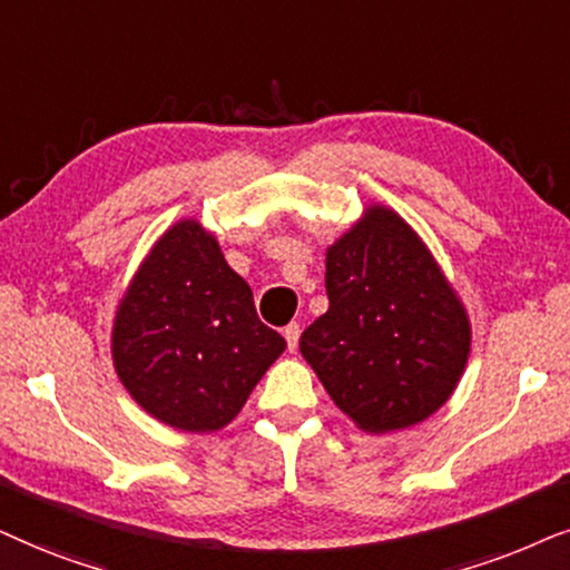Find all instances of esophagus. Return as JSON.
<instances>
[{
  "instance_id": "esophagus-1",
  "label": "esophagus",
  "mask_w": 570,
  "mask_h": 570,
  "mask_svg": "<svg viewBox=\"0 0 570 570\" xmlns=\"http://www.w3.org/2000/svg\"><path fill=\"white\" fill-rule=\"evenodd\" d=\"M299 333H302V328H299V323H289L284 328V338H286V346H289V352H297V346H299Z\"/></svg>"
}]
</instances>
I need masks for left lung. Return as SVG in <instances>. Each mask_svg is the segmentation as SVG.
<instances>
[{
    "label": "left lung",
    "mask_w": 570,
    "mask_h": 570,
    "mask_svg": "<svg viewBox=\"0 0 570 570\" xmlns=\"http://www.w3.org/2000/svg\"><path fill=\"white\" fill-rule=\"evenodd\" d=\"M328 313L299 352L364 432L412 428L464 375L472 325L428 245L396 210L370 206L325 253Z\"/></svg>",
    "instance_id": "left-lung-1"
}]
</instances>
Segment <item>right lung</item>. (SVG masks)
Here are the masks:
<instances>
[{
	"instance_id": "right-lung-1",
	"label": "right lung",
	"mask_w": 570,
	"mask_h": 570,
	"mask_svg": "<svg viewBox=\"0 0 570 570\" xmlns=\"http://www.w3.org/2000/svg\"><path fill=\"white\" fill-rule=\"evenodd\" d=\"M284 348L257 317L247 281L195 218L150 247L111 328L121 385L150 416L185 432L226 428Z\"/></svg>"
}]
</instances>
